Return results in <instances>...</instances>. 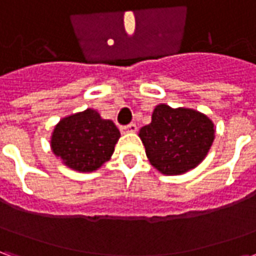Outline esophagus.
<instances>
[{"label":"esophagus","mask_w":256,"mask_h":256,"mask_svg":"<svg viewBox=\"0 0 256 256\" xmlns=\"http://www.w3.org/2000/svg\"><path fill=\"white\" fill-rule=\"evenodd\" d=\"M120 130H122V133H136L137 132V124L136 123H128L126 126H123Z\"/></svg>","instance_id":"obj_1"}]
</instances>
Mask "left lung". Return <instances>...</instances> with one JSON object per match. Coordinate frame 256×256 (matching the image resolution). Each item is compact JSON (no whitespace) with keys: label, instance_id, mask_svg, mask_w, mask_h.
<instances>
[{"label":"left lung","instance_id":"8db88e82","mask_svg":"<svg viewBox=\"0 0 256 256\" xmlns=\"http://www.w3.org/2000/svg\"><path fill=\"white\" fill-rule=\"evenodd\" d=\"M214 133V124L203 114L160 104L152 114V122L141 128L140 138L150 164L163 174L176 176L203 160Z\"/></svg>","mask_w":256,"mask_h":256}]
</instances>
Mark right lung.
Masks as SVG:
<instances>
[{
	"mask_svg": "<svg viewBox=\"0 0 256 256\" xmlns=\"http://www.w3.org/2000/svg\"><path fill=\"white\" fill-rule=\"evenodd\" d=\"M119 137L115 123L89 108L60 120L53 132L52 150L74 170L93 172L111 158Z\"/></svg>",
	"mask_w": 256,
	"mask_h": 256,
	"instance_id": "add662e5",
	"label": "right lung"
}]
</instances>
